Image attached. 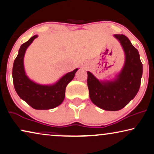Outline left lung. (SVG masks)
I'll list each match as a JSON object with an SVG mask.
<instances>
[{
  "label": "left lung",
  "instance_id": "1",
  "mask_svg": "<svg viewBox=\"0 0 154 154\" xmlns=\"http://www.w3.org/2000/svg\"><path fill=\"white\" fill-rule=\"evenodd\" d=\"M119 41L125 52V61L122 70L112 81H99L87 72L90 98L98 107L107 111L123 109L137 95L142 75V63L137 49L124 35H114Z\"/></svg>",
  "mask_w": 154,
  "mask_h": 154
}]
</instances>
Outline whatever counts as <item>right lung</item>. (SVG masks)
<instances>
[{
    "label": "right lung",
    "instance_id": "1",
    "mask_svg": "<svg viewBox=\"0 0 154 154\" xmlns=\"http://www.w3.org/2000/svg\"><path fill=\"white\" fill-rule=\"evenodd\" d=\"M36 38L37 35L21 45L13 64V84L18 96L33 109H50L63 101L66 86L74 78L78 69L67 73L52 85H41L30 79L24 70L23 57L26 49Z\"/></svg>",
    "mask_w": 154,
    "mask_h": 154
}]
</instances>
